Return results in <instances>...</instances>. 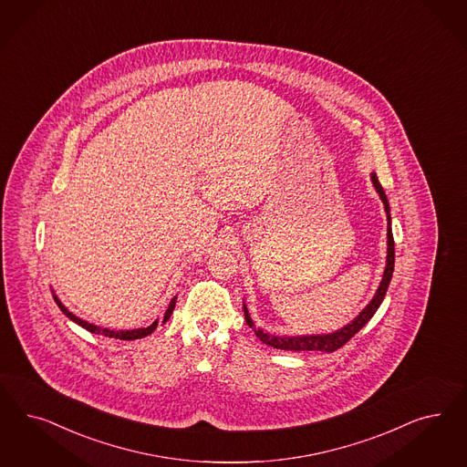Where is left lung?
Segmentation results:
<instances>
[{
	"instance_id": "left-lung-1",
	"label": "left lung",
	"mask_w": 467,
	"mask_h": 467,
	"mask_svg": "<svg viewBox=\"0 0 467 467\" xmlns=\"http://www.w3.org/2000/svg\"><path fill=\"white\" fill-rule=\"evenodd\" d=\"M371 181L373 185L377 189L378 196L383 201L385 204V211H387V222H389V228H387V266L383 271V278L379 282L378 286L377 294L375 297L371 299V302L362 309L359 313V317H354L348 325H346L344 328L340 330L333 331V333H327V335H304V337H276V335H270V333H265L259 328H254V323L249 317V311L244 304V317H245V323L254 328L257 338L266 344V346L273 347V348H280V350H296V352H301V350H321V352H335L337 348H340L342 346H346L347 342L361 330L362 327L373 317V315L377 313L379 304L385 299V294L389 290L390 285L391 275H393V265H395V242H393V234H391V218H390V206H389V199L387 194L381 187V183L378 182V177L375 173H371Z\"/></svg>"
}]
</instances>
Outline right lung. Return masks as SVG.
Returning a JSON list of instances; mask_svg holds the SVG:
<instances>
[{"instance_id":"1","label":"right lung","mask_w":467,"mask_h":467,"mask_svg":"<svg viewBox=\"0 0 467 467\" xmlns=\"http://www.w3.org/2000/svg\"><path fill=\"white\" fill-rule=\"evenodd\" d=\"M53 297H55V302L58 304V307L61 309V313L65 315V317H68V319H72L74 323H77L78 327H82V328H86V330L90 331V333H96V335H105V337H111V338H120V340H137V338H142V337H148L150 335L152 331L156 330V327H158V319L148 327V328H137V330H108V328H101V327H96V325H92V323H88V321H84V319H80V317H77L76 315H72L63 304H61L60 299L53 294ZM175 302H177V297H173L171 302H170V306H168V309H166L165 317H163V323H166L170 317H171V313H173V309H175Z\"/></svg>"}]
</instances>
